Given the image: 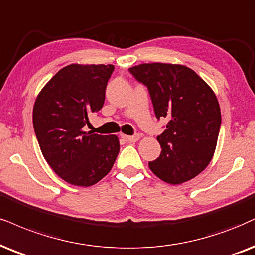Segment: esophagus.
Listing matches in <instances>:
<instances>
[{
    "mask_svg": "<svg viewBox=\"0 0 255 255\" xmlns=\"http://www.w3.org/2000/svg\"><path fill=\"white\" fill-rule=\"evenodd\" d=\"M125 139L130 143H136L139 139V134H134V136H124Z\"/></svg>",
    "mask_w": 255,
    "mask_h": 255,
    "instance_id": "esophagus-1",
    "label": "esophagus"
}]
</instances>
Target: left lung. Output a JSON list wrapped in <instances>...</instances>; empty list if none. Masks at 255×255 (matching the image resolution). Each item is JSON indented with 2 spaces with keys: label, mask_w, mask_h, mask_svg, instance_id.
Returning a JSON list of instances; mask_svg holds the SVG:
<instances>
[{
  "label": "left lung",
  "mask_w": 255,
  "mask_h": 255,
  "mask_svg": "<svg viewBox=\"0 0 255 255\" xmlns=\"http://www.w3.org/2000/svg\"><path fill=\"white\" fill-rule=\"evenodd\" d=\"M146 85L157 118L168 124L157 140L161 155L149 168L170 184L196 177L212 161L221 111L214 91L196 72L180 64H140L128 68Z\"/></svg>",
  "instance_id": "1"
}]
</instances>
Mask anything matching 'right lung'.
Masks as SVG:
<instances>
[{"label": "right lung", "instance_id": "right-lung-1", "mask_svg": "<svg viewBox=\"0 0 255 255\" xmlns=\"http://www.w3.org/2000/svg\"><path fill=\"white\" fill-rule=\"evenodd\" d=\"M113 65L71 64L37 94L33 125L46 162L67 183L91 187L109 174L119 149L116 134L86 132L89 116L105 102Z\"/></svg>", "mask_w": 255, "mask_h": 255}]
</instances>
